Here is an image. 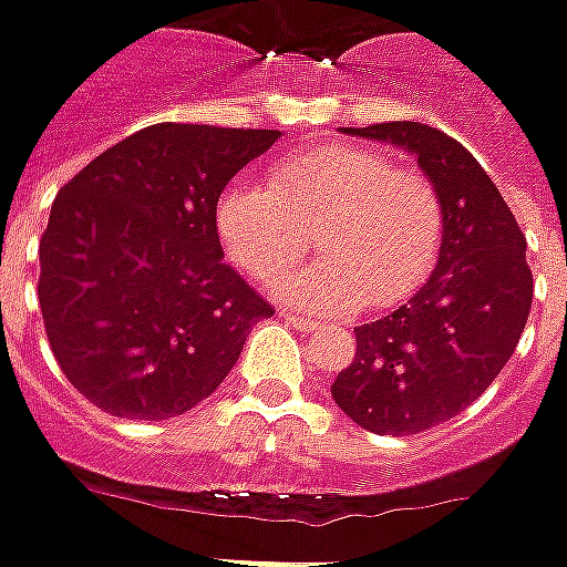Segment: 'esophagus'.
I'll return each instance as SVG.
<instances>
[{
  "mask_svg": "<svg viewBox=\"0 0 567 567\" xmlns=\"http://www.w3.org/2000/svg\"><path fill=\"white\" fill-rule=\"evenodd\" d=\"M282 317H285V322H291V326H295V329H301V332H313V329L320 326L317 320H310V317H301V313H291V310H285Z\"/></svg>",
  "mask_w": 567,
  "mask_h": 567,
  "instance_id": "obj_1",
  "label": "esophagus"
}]
</instances>
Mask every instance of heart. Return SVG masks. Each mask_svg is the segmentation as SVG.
Returning a JSON list of instances; mask_svg holds the SVG:
<instances>
[{
    "label": "heart",
    "instance_id": "b5f03b06",
    "mask_svg": "<svg viewBox=\"0 0 567 567\" xmlns=\"http://www.w3.org/2000/svg\"><path fill=\"white\" fill-rule=\"evenodd\" d=\"M213 219L228 260L257 282H276L313 235L320 260L285 276L276 291L282 301L326 313L408 298L442 247L433 182L354 144L288 156L272 166L269 187L228 185Z\"/></svg>",
    "mask_w": 567,
    "mask_h": 567
}]
</instances>
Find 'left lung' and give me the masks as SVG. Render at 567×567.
I'll use <instances>...</instances> for the list:
<instances>
[{"mask_svg": "<svg viewBox=\"0 0 567 567\" xmlns=\"http://www.w3.org/2000/svg\"><path fill=\"white\" fill-rule=\"evenodd\" d=\"M417 159L442 200L436 269L399 310L354 329L332 399L358 426L411 436L461 414L515 354L530 317L527 241L493 178L458 141L420 122L348 127Z\"/></svg>", "mask_w": 567, "mask_h": 567, "instance_id": "obj_1", "label": "left lung"}]
</instances>
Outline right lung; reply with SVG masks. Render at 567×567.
Instances as JSON below:
<instances>
[{
  "mask_svg": "<svg viewBox=\"0 0 567 567\" xmlns=\"http://www.w3.org/2000/svg\"><path fill=\"white\" fill-rule=\"evenodd\" d=\"M282 131L150 125L59 190L40 241V310L69 382L112 417L190 411L272 307L223 264L213 209Z\"/></svg>",
  "mask_w": 567,
  "mask_h": 567,
  "instance_id": "1",
  "label": "right lung"
}]
</instances>
